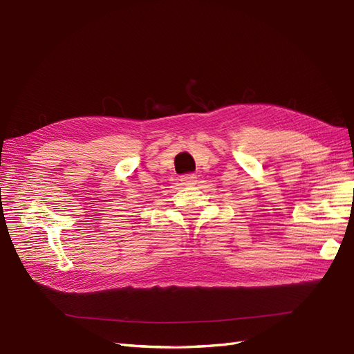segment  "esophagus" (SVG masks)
<instances>
[{
  "label": "esophagus",
  "instance_id": "34e87169",
  "mask_svg": "<svg viewBox=\"0 0 354 354\" xmlns=\"http://www.w3.org/2000/svg\"><path fill=\"white\" fill-rule=\"evenodd\" d=\"M180 181H181V185H183V186H194V185H196V176H194V174L181 176Z\"/></svg>",
  "mask_w": 354,
  "mask_h": 354
}]
</instances>
